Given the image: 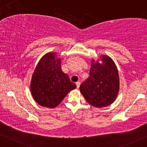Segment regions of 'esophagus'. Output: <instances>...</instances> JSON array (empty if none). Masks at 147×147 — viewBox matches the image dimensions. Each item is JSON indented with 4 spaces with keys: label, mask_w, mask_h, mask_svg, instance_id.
Returning a JSON list of instances; mask_svg holds the SVG:
<instances>
[{
    "label": "esophagus",
    "mask_w": 147,
    "mask_h": 147,
    "mask_svg": "<svg viewBox=\"0 0 147 147\" xmlns=\"http://www.w3.org/2000/svg\"><path fill=\"white\" fill-rule=\"evenodd\" d=\"M80 82H76V88H79V86H80Z\"/></svg>",
    "instance_id": "1"
}]
</instances>
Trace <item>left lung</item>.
<instances>
[{
  "instance_id": "obj_1",
  "label": "left lung",
  "mask_w": 147,
  "mask_h": 147,
  "mask_svg": "<svg viewBox=\"0 0 147 147\" xmlns=\"http://www.w3.org/2000/svg\"><path fill=\"white\" fill-rule=\"evenodd\" d=\"M101 59L102 64L92 60L89 76L80 86L86 101L97 108L112 104L119 90V76L115 63L106 55Z\"/></svg>"
}]
</instances>
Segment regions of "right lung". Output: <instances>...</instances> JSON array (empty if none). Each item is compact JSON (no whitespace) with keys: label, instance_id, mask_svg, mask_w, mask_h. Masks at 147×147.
<instances>
[{"label":"right lung","instance_id":"right-lung-1","mask_svg":"<svg viewBox=\"0 0 147 147\" xmlns=\"http://www.w3.org/2000/svg\"><path fill=\"white\" fill-rule=\"evenodd\" d=\"M76 87L61 69L56 53L45 55L38 62L32 76L30 90L33 98L42 107L55 108L71 90Z\"/></svg>","mask_w":147,"mask_h":147}]
</instances>
